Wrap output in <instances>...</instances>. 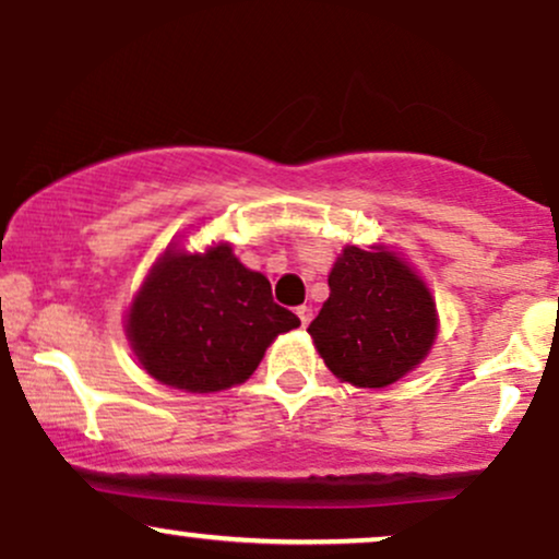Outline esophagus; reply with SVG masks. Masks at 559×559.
Masks as SVG:
<instances>
[{
    "instance_id": "obj_1",
    "label": "esophagus",
    "mask_w": 559,
    "mask_h": 559,
    "mask_svg": "<svg viewBox=\"0 0 559 559\" xmlns=\"http://www.w3.org/2000/svg\"><path fill=\"white\" fill-rule=\"evenodd\" d=\"M297 316H299V320H301V325H310V320H312V307H307V305L297 307Z\"/></svg>"
}]
</instances>
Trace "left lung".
<instances>
[{"mask_svg": "<svg viewBox=\"0 0 559 559\" xmlns=\"http://www.w3.org/2000/svg\"><path fill=\"white\" fill-rule=\"evenodd\" d=\"M329 299L307 333L333 376L383 389L431 349L436 305L394 252L346 247L329 275Z\"/></svg>", "mask_w": 559, "mask_h": 559, "instance_id": "left-lung-1", "label": "left lung"}]
</instances>
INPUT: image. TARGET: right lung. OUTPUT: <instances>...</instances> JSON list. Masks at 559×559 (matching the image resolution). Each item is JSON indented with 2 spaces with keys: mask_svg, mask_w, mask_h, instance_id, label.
Wrapping results in <instances>:
<instances>
[{
  "mask_svg": "<svg viewBox=\"0 0 559 559\" xmlns=\"http://www.w3.org/2000/svg\"><path fill=\"white\" fill-rule=\"evenodd\" d=\"M297 325L273 301L271 281L217 243L204 254H165L133 299L126 331L146 373L207 394L247 381L273 338Z\"/></svg>",
  "mask_w": 559,
  "mask_h": 559,
  "instance_id": "right-lung-1",
  "label": "right lung"
}]
</instances>
